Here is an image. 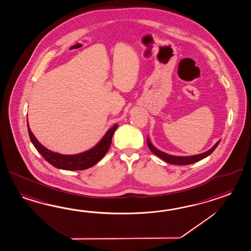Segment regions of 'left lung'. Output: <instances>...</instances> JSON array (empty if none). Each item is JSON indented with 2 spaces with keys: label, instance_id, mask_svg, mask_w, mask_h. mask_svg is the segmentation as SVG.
<instances>
[{
  "label": "left lung",
  "instance_id": "8db88e82",
  "mask_svg": "<svg viewBox=\"0 0 251 251\" xmlns=\"http://www.w3.org/2000/svg\"><path fill=\"white\" fill-rule=\"evenodd\" d=\"M221 139L218 141L217 143L215 145L213 146L212 148H211L209 151H205L203 153H201L198 155H194V156H172V155H169L167 154L165 152H162V151H158L157 149H156L154 146L152 145V143L150 140V138L148 137L147 138V143L148 146L156 156L160 157L162 160L167 162L169 164H173V165H190V164H194L195 162L200 161L201 159L205 158L208 156H210L212 154V152L214 151V150L217 148L219 143H220Z\"/></svg>",
  "mask_w": 251,
  "mask_h": 251
}]
</instances>
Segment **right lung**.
Listing matches in <instances>:
<instances>
[{"mask_svg":"<svg viewBox=\"0 0 251 251\" xmlns=\"http://www.w3.org/2000/svg\"><path fill=\"white\" fill-rule=\"evenodd\" d=\"M27 126H28V135L34 147L39 154L44 157L47 161L51 164L53 167L63 170L75 171V170H84L90 167H94L97 162L105 156L107 151H109L114 131L118 128V124H114L112 128H109L104 136L100 139V141L92 149L88 151L75 154V155H64L50 151L39 142L34 136L32 131L28 126V118H27Z\"/></svg>","mask_w":251,"mask_h":251,"instance_id":"obj_1","label":"right lung"}]
</instances>
